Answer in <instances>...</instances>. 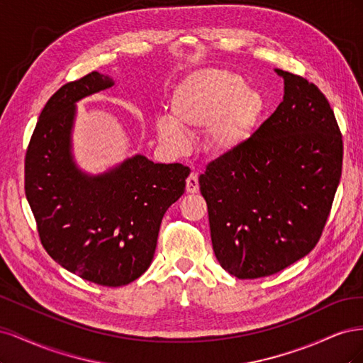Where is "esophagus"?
Returning a JSON list of instances; mask_svg holds the SVG:
<instances>
[{
    "mask_svg": "<svg viewBox=\"0 0 363 363\" xmlns=\"http://www.w3.org/2000/svg\"><path fill=\"white\" fill-rule=\"evenodd\" d=\"M200 189V183H199V174L192 172L188 180H186V191L191 192V194H196Z\"/></svg>",
    "mask_w": 363,
    "mask_h": 363,
    "instance_id": "34e87169",
    "label": "esophagus"
}]
</instances>
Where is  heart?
I'll use <instances>...</instances> for the list:
<instances>
[{
  "label": "heart",
  "mask_w": 363,
  "mask_h": 363,
  "mask_svg": "<svg viewBox=\"0 0 363 363\" xmlns=\"http://www.w3.org/2000/svg\"><path fill=\"white\" fill-rule=\"evenodd\" d=\"M171 116H159V139L172 151L189 145L186 131L206 130V145L216 156L242 147L267 112V98L227 69H203L183 79L171 96Z\"/></svg>",
  "instance_id": "heart-1"
}]
</instances>
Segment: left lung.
I'll return each instance as SVG.
<instances>
[{
	"label": "left lung",
	"mask_w": 363,
	"mask_h": 363,
	"mask_svg": "<svg viewBox=\"0 0 363 363\" xmlns=\"http://www.w3.org/2000/svg\"><path fill=\"white\" fill-rule=\"evenodd\" d=\"M276 72L284 80L276 112L200 175L215 256L238 279L271 276L309 255L342 172V135L324 94Z\"/></svg>",
	"instance_id": "8db88e82"
}]
</instances>
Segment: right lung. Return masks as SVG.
<instances>
[{"label": "right lung", "instance_id": "obj_1", "mask_svg": "<svg viewBox=\"0 0 363 363\" xmlns=\"http://www.w3.org/2000/svg\"><path fill=\"white\" fill-rule=\"evenodd\" d=\"M113 84L96 71L63 84L40 112L26 155V196L43 248L65 269L111 288L148 269L162 218L191 172L140 155L98 175L77 168L75 103Z\"/></svg>", "mask_w": 363, "mask_h": 363}]
</instances>
